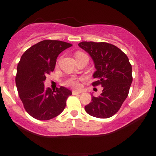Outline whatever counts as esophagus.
Returning <instances> with one entry per match:
<instances>
[{
    "mask_svg": "<svg viewBox=\"0 0 156 156\" xmlns=\"http://www.w3.org/2000/svg\"><path fill=\"white\" fill-rule=\"evenodd\" d=\"M83 93V91L81 90H73V94H78Z\"/></svg>",
    "mask_w": 156,
    "mask_h": 156,
    "instance_id": "34e87169",
    "label": "esophagus"
}]
</instances>
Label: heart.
Instances as JSON below:
<instances>
[{
	"instance_id": "obj_1",
	"label": "heart",
	"mask_w": 156,
	"mask_h": 156,
	"mask_svg": "<svg viewBox=\"0 0 156 156\" xmlns=\"http://www.w3.org/2000/svg\"><path fill=\"white\" fill-rule=\"evenodd\" d=\"M64 84L66 86H68V87H78L79 86V83H78V79H77L76 78H70L69 79H67L64 82Z\"/></svg>"
}]
</instances>
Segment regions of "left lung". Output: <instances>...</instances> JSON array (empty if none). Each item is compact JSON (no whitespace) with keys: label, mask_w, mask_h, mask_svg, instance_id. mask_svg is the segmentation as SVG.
<instances>
[{"label":"left lung","mask_w":156,"mask_h":156,"mask_svg":"<svg viewBox=\"0 0 156 156\" xmlns=\"http://www.w3.org/2000/svg\"><path fill=\"white\" fill-rule=\"evenodd\" d=\"M80 48L92 58L96 71L92 86L103 87L101 95H92V102L85 106L87 114L105 119L119 110L129 93L131 85L132 67L128 56L119 48L107 42H82Z\"/></svg>","instance_id":"obj_1"}]
</instances>
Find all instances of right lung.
<instances>
[{"label": "right lung", "mask_w": 156, "mask_h": 156, "mask_svg": "<svg viewBox=\"0 0 156 156\" xmlns=\"http://www.w3.org/2000/svg\"><path fill=\"white\" fill-rule=\"evenodd\" d=\"M73 44L58 40L41 41L23 53L17 67L15 81L26 111L39 120H48L64 111L72 92L64 87L45 89L46 77L54 70L56 58Z\"/></svg>", "instance_id": "obj_1"}]
</instances>
